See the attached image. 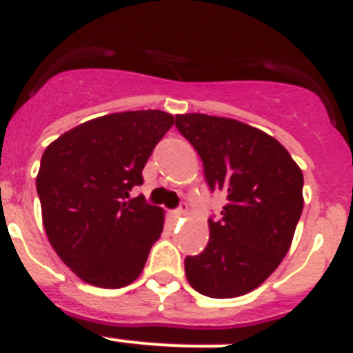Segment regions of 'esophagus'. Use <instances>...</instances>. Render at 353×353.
Returning <instances> with one entry per match:
<instances>
[{
	"label": "esophagus",
	"mask_w": 353,
	"mask_h": 353,
	"mask_svg": "<svg viewBox=\"0 0 353 353\" xmlns=\"http://www.w3.org/2000/svg\"><path fill=\"white\" fill-rule=\"evenodd\" d=\"M185 209H188V203H185V202H180V208H179V209H174L173 214H174V216H182L183 212H185Z\"/></svg>",
	"instance_id": "esophagus-1"
}]
</instances>
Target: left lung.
<instances>
[{
	"mask_svg": "<svg viewBox=\"0 0 353 353\" xmlns=\"http://www.w3.org/2000/svg\"><path fill=\"white\" fill-rule=\"evenodd\" d=\"M174 126L198 151L209 189L227 196L220 220H209L208 247L183 261L189 285L208 298L243 296L290 249L303 211L301 170L276 139L234 119L185 113Z\"/></svg>",
	"mask_w": 353,
	"mask_h": 353,
	"instance_id": "1",
	"label": "left lung"
}]
</instances>
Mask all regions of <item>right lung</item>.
<instances>
[{"instance_id":"obj_1","label":"right lung","mask_w":353,"mask_h":353,"mask_svg":"<svg viewBox=\"0 0 353 353\" xmlns=\"http://www.w3.org/2000/svg\"><path fill=\"white\" fill-rule=\"evenodd\" d=\"M160 110L110 113L66 131L41 157L36 179L50 245L79 278L101 288L133 283L164 229V211L130 198L173 126Z\"/></svg>"}]
</instances>
